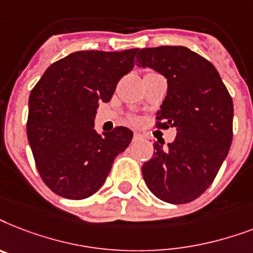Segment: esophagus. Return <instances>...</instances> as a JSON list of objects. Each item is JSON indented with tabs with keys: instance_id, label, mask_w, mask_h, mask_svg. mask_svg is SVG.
Segmentation results:
<instances>
[{
	"instance_id": "obj_1",
	"label": "esophagus",
	"mask_w": 253,
	"mask_h": 253,
	"mask_svg": "<svg viewBox=\"0 0 253 253\" xmlns=\"http://www.w3.org/2000/svg\"><path fill=\"white\" fill-rule=\"evenodd\" d=\"M143 138V136L142 134H141V133H134V134H133V139H134V141H139V139H142Z\"/></svg>"
}]
</instances>
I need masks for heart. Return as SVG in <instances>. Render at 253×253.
Returning <instances> with one entry per match:
<instances>
[{"instance_id":"1","label":"heart","mask_w":253,"mask_h":253,"mask_svg":"<svg viewBox=\"0 0 253 253\" xmlns=\"http://www.w3.org/2000/svg\"><path fill=\"white\" fill-rule=\"evenodd\" d=\"M138 120H136V119H133V123H137Z\"/></svg>"}]
</instances>
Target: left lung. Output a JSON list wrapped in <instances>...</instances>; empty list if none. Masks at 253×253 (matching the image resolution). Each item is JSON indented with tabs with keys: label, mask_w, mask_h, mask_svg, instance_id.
<instances>
[{
	"label": "left lung",
	"mask_w": 253,
	"mask_h": 253,
	"mask_svg": "<svg viewBox=\"0 0 253 253\" xmlns=\"http://www.w3.org/2000/svg\"><path fill=\"white\" fill-rule=\"evenodd\" d=\"M136 61L167 80L157 126L177 132L167 149L154 142L153 158L142 166L143 180L165 203H191L213 183L229 154L232 99L213 64L185 46L143 48Z\"/></svg>",
	"instance_id": "obj_1"
}]
</instances>
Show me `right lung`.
I'll use <instances>...</instances> for the list:
<instances>
[{
  "instance_id": "right-lung-1",
  "label": "right lung",
  "mask_w": 253,
  "mask_h": 253,
  "mask_svg": "<svg viewBox=\"0 0 253 253\" xmlns=\"http://www.w3.org/2000/svg\"><path fill=\"white\" fill-rule=\"evenodd\" d=\"M138 48L80 50L53 62L28 99L27 138L36 167L56 195L84 200L102 187L133 132L94 129L100 103L110 102L121 77L134 66Z\"/></svg>"
}]
</instances>
